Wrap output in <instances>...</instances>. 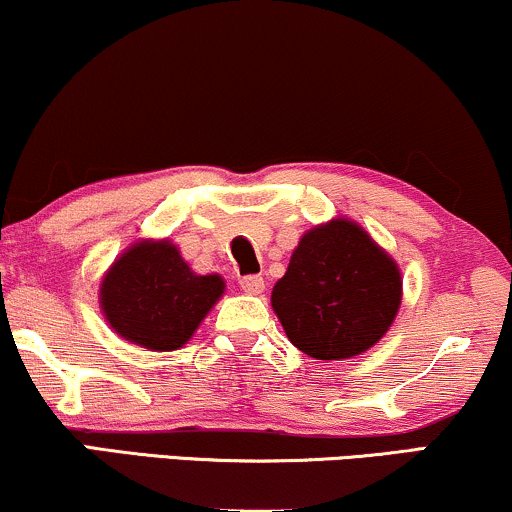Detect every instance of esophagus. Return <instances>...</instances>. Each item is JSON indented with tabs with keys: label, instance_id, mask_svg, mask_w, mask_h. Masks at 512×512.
<instances>
[{
	"label": "esophagus",
	"instance_id": "obj_1",
	"mask_svg": "<svg viewBox=\"0 0 512 512\" xmlns=\"http://www.w3.org/2000/svg\"><path fill=\"white\" fill-rule=\"evenodd\" d=\"M240 288H243V293L248 295H257L264 291V279L262 276H255V274H248V276H240Z\"/></svg>",
	"mask_w": 512,
	"mask_h": 512
}]
</instances>
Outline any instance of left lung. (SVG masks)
<instances>
[{"mask_svg":"<svg viewBox=\"0 0 512 512\" xmlns=\"http://www.w3.org/2000/svg\"><path fill=\"white\" fill-rule=\"evenodd\" d=\"M272 305L295 348L317 360H343L389 331L400 272L360 226L336 219L300 238Z\"/></svg>","mask_w":512,"mask_h":512,"instance_id":"left-lung-1","label":"left lung"}]
</instances>
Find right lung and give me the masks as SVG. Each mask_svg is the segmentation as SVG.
Masks as SVG:
<instances>
[{
    "label": "right lung",
    "mask_w": 512,
    "mask_h": 512,
    "mask_svg": "<svg viewBox=\"0 0 512 512\" xmlns=\"http://www.w3.org/2000/svg\"><path fill=\"white\" fill-rule=\"evenodd\" d=\"M224 293L217 274L197 276L169 240L123 252L102 281V310L116 334L150 350H176Z\"/></svg>",
    "instance_id": "obj_1"
}]
</instances>
